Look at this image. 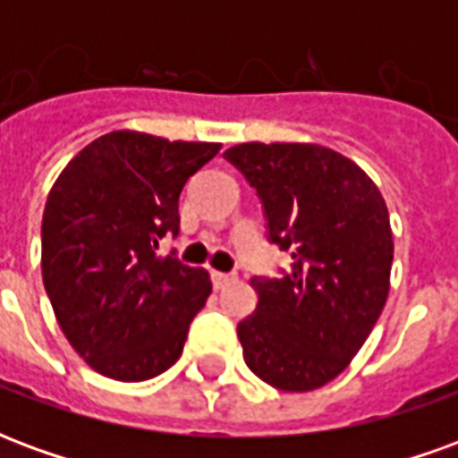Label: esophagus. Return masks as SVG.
I'll return each instance as SVG.
<instances>
[{"label": "esophagus", "instance_id": "obj_1", "mask_svg": "<svg viewBox=\"0 0 458 458\" xmlns=\"http://www.w3.org/2000/svg\"><path fill=\"white\" fill-rule=\"evenodd\" d=\"M210 277H213L216 289H223L225 284H230V282L235 279V275H228V272H210Z\"/></svg>", "mask_w": 458, "mask_h": 458}]
</instances>
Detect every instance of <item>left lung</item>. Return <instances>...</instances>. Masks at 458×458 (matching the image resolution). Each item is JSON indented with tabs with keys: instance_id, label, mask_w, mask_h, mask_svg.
Masks as SVG:
<instances>
[{
	"instance_id": "8db88e82",
	"label": "left lung",
	"mask_w": 458,
	"mask_h": 458,
	"mask_svg": "<svg viewBox=\"0 0 458 458\" xmlns=\"http://www.w3.org/2000/svg\"><path fill=\"white\" fill-rule=\"evenodd\" d=\"M267 216L292 272L252 277L258 309L238 324L245 363L284 393L341 375L390 292L393 228L380 189L355 161L304 141H245L225 151Z\"/></svg>"
}]
</instances>
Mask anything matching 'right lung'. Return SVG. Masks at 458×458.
<instances>
[{"label": "right lung", "instance_id": "obj_1", "mask_svg": "<svg viewBox=\"0 0 458 458\" xmlns=\"http://www.w3.org/2000/svg\"><path fill=\"white\" fill-rule=\"evenodd\" d=\"M218 141L117 130L68 161L46 199L41 272L58 327L93 370L122 383L176 363L208 299L203 267L159 258L179 233V196Z\"/></svg>", "mask_w": 458, "mask_h": 458}]
</instances>
